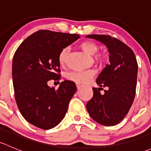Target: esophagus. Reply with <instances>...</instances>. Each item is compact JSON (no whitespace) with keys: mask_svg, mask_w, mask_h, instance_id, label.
I'll list each match as a JSON object with an SVG mask.
<instances>
[{"mask_svg":"<svg viewBox=\"0 0 151 151\" xmlns=\"http://www.w3.org/2000/svg\"><path fill=\"white\" fill-rule=\"evenodd\" d=\"M77 89L79 90V89H80V88H82V86L80 84H77Z\"/></svg>","mask_w":151,"mask_h":151,"instance_id":"obj_1","label":"esophagus"}]
</instances>
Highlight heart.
I'll return each mask as SVG.
<instances>
[{
  "label": "heart",
  "mask_w": 151,
  "mask_h": 151,
  "mask_svg": "<svg viewBox=\"0 0 151 151\" xmlns=\"http://www.w3.org/2000/svg\"><path fill=\"white\" fill-rule=\"evenodd\" d=\"M80 48L85 52L86 54L89 55H93L98 51L99 47L94 42L91 41H85L83 42L80 45ZM68 52H69V48L65 47L58 55V63L60 66H63L66 63L67 57H68ZM99 59L101 58V55L98 56ZM94 71L92 70L87 71H83V72H77V71H72L67 74L66 78L70 81L74 82L77 84H85L91 80L94 76Z\"/></svg>",
  "instance_id": "heart-1"
}]
</instances>
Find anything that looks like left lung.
<instances>
[{"label": "left lung", "mask_w": 151, "mask_h": 151, "mask_svg": "<svg viewBox=\"0 0 151 151\" xmlns=\"http://www.w3.org/2000/svg\"><path fill=\"white\" fill-rule=\"evenodd\" d=\"M86 37L106 45L110 62L96 79L100 88H93V96L87 103V110L97 123L115 126L127 115L134 99L138 71L136 57L130 47L116 38L98 34ZM102 87L108 90L101 95Z\"/></svg>", "instance_id": "left-lung-1"}]
</instances>
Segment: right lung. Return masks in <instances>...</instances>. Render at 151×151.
<instances>
[{
	"label": "right lung",
	"mask_w": 151,
	"mask_h": 151,
	"mask_svg": "<svg viewBox=\"0 0 151 151\" xmlns=\"http://www.w3.org/2000/svg\"><path fill=\"white\" fill-rule=\"evenodd\" d=\"M79 38L78 34L38 30L15 52L12 62L15 100L19 112L30 124L47 130L55 127L65 117L77 91L75 83L64 80L55 89L49 87L47 82L60 80L59 53Z\"/></svg>",
	"instance_id": "obj_1"
}]
</instances>
